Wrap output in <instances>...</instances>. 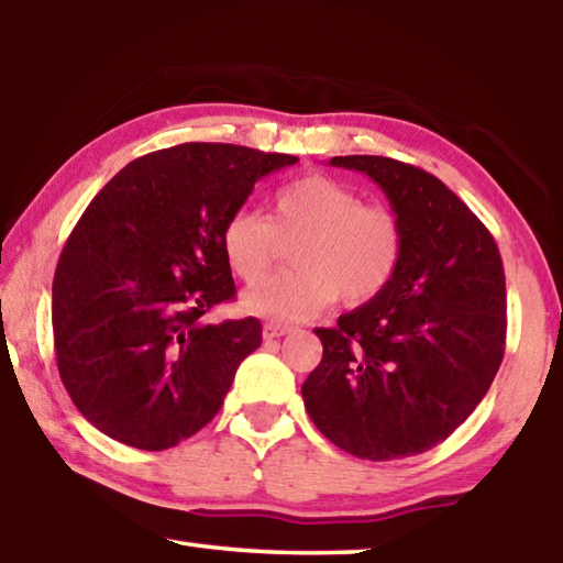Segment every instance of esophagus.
<instances>
[{"mask_svg": "<svg viewBox=\"0 0 563 563\" xmlns=\"http://www.w3.org/2000/svg\"><path fill=\"white\" fill-rule=\"evenodd\" d=\"M290 330H292L290 325H280V322H265V325H263V338L265 340H275V338L288 335Z\"/></svg>", "mask_w": 563, "mask_h": 563, "instance_id": "obj_1", "label": "esophagus"}]
</instances>
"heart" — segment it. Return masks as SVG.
<instances>
[{
	"label": "heart",
	"instance_id": "b5f03b06",
	"mask_svg": "<svg viewBox=\"0 0 563 563\" xmlns=\"http://www.w3.org/2000/svg\"><path fill=\"white\" fill-rule=\"evenodd\" d=\"M292 247L295 271L275 273L245 292V310L273 320L318 316L338 298L362 305L377 298L402 263L405 228L393 208L362 203L340 180L310 174L283 186L271 218L238 211L223 225L225 263L245 283L258 280L280 253Z\"/></svg>",
	"mask_w": 563,
	"mask_h": 563
}]
</instances>
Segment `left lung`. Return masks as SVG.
I'll return each mask as SVG.
<instances>
[{
    "instance_id": "1",
    "label": "left lung",
    "mask_w": 563,
    "mask_h": 563,
    "mask_svg": "<svg viewBox=\"0 0 563 563\" xmlns=\"http://www.w3.org/2000/svg\"><path fill=\"white\" fill-rule=\"evenodd\" d=\"M330 166L375 180L405 228L393 283L318 328L322 360L302 383L328 440L369 462L444 442L487 395L504 357L507 283L484 223L440 178L385 156Z\"/></svg>"
}]
</instances>
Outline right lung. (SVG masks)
<instances>
[{
	"label": "right lung",
	"instance_id": "right-lung-1",
	"mask_svg": "<svg viewBox=\"0 0 563 563\" xmlns=\"http://www.w3.org/2000/svg\"><path fill=\"white\" fill-rule=\"evenodd\" d=\"M298 156L180 144L123 166L66 241L52 285L56 367L111 440L161 452L211 422L258 318L206 322L235 283L221 235L255 180Z\"/></svg>",
	"mask_w": 563,
	"mask_h": 563
}]
</instances>
